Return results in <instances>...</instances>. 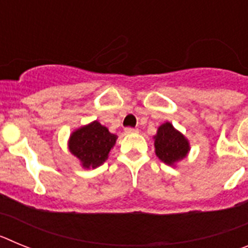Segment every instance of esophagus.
<instances>
[{"label": "esophagus", "mask_w": 248, "mask_h": 248, "mask_svg": "<svg viewBox=\"0 0 248 248\" xmlns=\"http://www.w3.org/2000/svg\"><path fill=\"white\" fill-rule=\"evenodd\" d=\"M124 131H125V134H135V133H138V129L125 128V129H124Z\"/></svg>", "instance_id": "obj_1"}]
</instances>
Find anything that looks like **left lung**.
Returning <instances> with one entry per match:
<instances>
[{
	"label": "left lung",
	"mask_w": 248,
	"mask_h": 248,
	"mask_svg": "<svg viewBox=\"0 0 248 248\" xmlns=\"http://www.w3.org/2000/svg\"><path fill=\"white\" fill-rule=\"evenodd\" d=\"M154 145L156 156L166 165H174L183 160L190 150L189 140L169 122L157 128V133L154 137Z\"/></svg>",
	"instance_id": "obj_1"
}]
</instances>
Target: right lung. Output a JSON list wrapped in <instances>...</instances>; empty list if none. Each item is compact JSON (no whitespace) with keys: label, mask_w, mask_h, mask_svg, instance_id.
Returning <instances> with one entry per match:
<instances>
[{"label":"right lung","mask_w":248,"mask_h":248,"mask_svg":"<svg viewBox=\"0 0 248 248\" xmlns=\"http://www.w3.org/2000/svg\"><path fill=\"white\" fill-rule=\"evenodd\" d=\"M117 138L95 120L74 130L68 141V148L80 160L83 168L95 169L108 159L109 151L115 145Z\"/></svg>","instance_id":"obj_1"}]
</instances>
